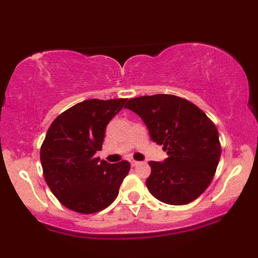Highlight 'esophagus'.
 Listing matches in <instances>:
<instances>
[{
	"mask_svg": "<svg viewBox=\"0 0 258 258\" xmlns=\"http://www.w3.org/2000/svg\"><path fill=\"white\" fill-rule=\"evenodd\" d=\"M130 164H132V167H136V165L140 164V162L134 161V160H130Z\"/></svg>",
	"mask_w": 258,
	"mask_h": 258,
	"instance_id": "1",
	"label": "esophagus"
}]
</instances>
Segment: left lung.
<instances>
[{"mask_svg":"<svg viewBox=\"0 0 258 258\" xmlns=\"http://www.w3.org/2000/svg\"><path fill=\"white\" fill-rule=\"evenodd\" d=\"M124 108L142 118L151 141L168 154L163 162H149L146 184L151 195L171 206L202 195L221 157L218 132L208 116L191 102L167 94L132 98Z\"/></svg>","mask_w":258,"mask_h":258,"instance_id":"1","label":"left lung"}]
</instances>
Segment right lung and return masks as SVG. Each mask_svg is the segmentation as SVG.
Instances as JSON below:
<instances>
[{
  "label": "right lung",
  "instance_id": "obj_1",
  "mask_svg": "<svg viewBox=\"0 0 258 258\" xmlns=\"http://www.w3.org/2000/svg\"><path fill=\"white\" fill-rule=\"evenodd\" d=\"M126 98L87 100L57 116L41 147L44 179L68 209L94 214L110 206L130 170L129 162L110 164L95 157L105 128Z\"/></svg>",
  "mask_w": 258,
  "mask_h": 258
}]
</instances>
